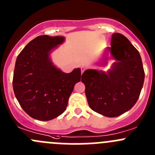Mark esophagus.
Returning a JSON list of instances; mask_svg holds the SVG:
<instances>
[{"mask_svg": "<svg viewBox=\"0 0 155 155\" xmlns=\"http://www.w3.org/2000/svg\"><path fill=\"white\" fill-rule=\"evenodd\" d=\"M85 68H84V67H82V68H81V73H82V74L83 73V72L85 71Z\"/></svg>", "mask_w": 155, "mask_h": 155, "instance_id": "esophagus-1", "label": "esophagus"}]
</instances>
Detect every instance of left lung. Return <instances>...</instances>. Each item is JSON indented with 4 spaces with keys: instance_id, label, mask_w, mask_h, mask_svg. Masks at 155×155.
Masks as SVG:
<instances>
[{
    "instance_id": "8db88e82",
    "label": "left lung",
    "mask_w": 155,
    "mask_h": 155,
    "mask_svg": "<svg viewBox=\"0 0 155 155\" xmlns=\"http://www.w3.org/2000/svg\"><path fill=\"white\" fill-rule=\"evenodd\" d=\"M117 61L107 73L86 70L82 76L91 109L107 117L119 116L139 99L145 79L140 52L123 34L112 36L107 48Z\"/></svg>"
}]
</instances>
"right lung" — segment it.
Here are the masks:
<instances>
[{
    "label": "right lung",
    "instance_id": "add662e5",
    "mask_svg": "<svg viewBox=\"0 0 155 155\" xmlns=\"http://www.w3.org/2000/svg\"><path fill=\"white\" fill-rule=\"evenodd\" d=\"M64 37H36L23 48L15 61L12 87L17 101L31 118L49 121L66 109L73 87L80 82V68L65 73L49 58Z\"/></svg>",
    "mask_w": 155,
    "mask_h": 155
}]
</instances>
